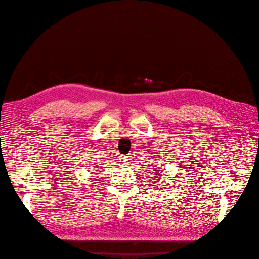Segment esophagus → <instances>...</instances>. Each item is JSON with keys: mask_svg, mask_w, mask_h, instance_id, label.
<instances>
[{"mask_svg": "<svg viewBox=\"0 0 259 259\" xmlns=\"http://www.w3.org/2000/svg\"><path fill=\"white\" fill-rule=\"evenodd\" d=\"M120 160H121V162H123V163H129L130 161V158H129V156H121L120 157Z\"/></svg>", "mask_w": 259, "mask_h": 259, "instance_id": "obj_1", "label": "esophagus"}]
</instances>
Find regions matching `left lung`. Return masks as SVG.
Instances as JSON below:
<instances>
[{
  "label": "left lung",
  "instance_id": "obj_1",
  "mask_svg": "<svg viewBox=\"0 0 259 259\" xmlns=\"http://www.w3.org/2000/svg\"><path fill=\"white\" fill-rule=\"evenodd\" d=\"M156 175H158V176H160V174H156Z\"/></svg>",
  "mask_w": 259,
  "mask_h": 259
}]
</instances>
